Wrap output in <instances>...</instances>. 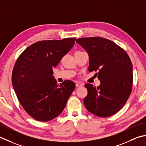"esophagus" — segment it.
Returning a JSON list of instances; mask_svg holds the SVG:
<instances>
[{"label": "esophagus", "mask_w": 146, "mask_h": 146, "mask_svg": "<svg viewBox=\"0 0 146 146\" xmlns=\"http://www.w3.org/2000/svg\"><path fill=\"white\" fill-rule=\"evenodd\" d=\"M82 86V84H80V83H76V88H81Z\"/></svg>", "instance_id": "esophagus-1"}]
</instances>
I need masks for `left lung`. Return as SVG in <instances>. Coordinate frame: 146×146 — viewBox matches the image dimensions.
Listing matches in <instances>:
<instances>
[{"mask_svg":"<svg viewBox=\"0 0 146 146\" xmlns=\"http://www.w3.org/2000/svg\"><path fill=\"white\" fill-rule=\"evenodd\" d=\"M76 42L88 53L89 72L96 74L100 85L85 84L84 99L88 110L100 117H108L121 109L132 92L133 67L126 52L113 41L101 37L79 38Z\"/></svg>","mask_w":146,"mask_h":146,"instance_id":"obj_1","label":"left lung"}]
</instances>
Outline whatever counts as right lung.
Returning a JSON list of instances; mask_svg holds the SVG:
<instances>
[{
    "label": "right lung",
    "mask_w": 146,
    "mask_h": 146,
    "mask_svg": "<svg viewBox=\"0 0 146 146\" xmlns=\"http://www.w3.org/2000/svg\"><path fill=\"white\" fill-rule=\"evenodd\" d=\"M76 40L38 41L17 59L12 74L13 88L23 108L35 120L48 121L58 117L75 89V83L69 80L58 85L53 68L72 48Z\"/></svg>",
    "instance_id": "1"
}]
</instances>
